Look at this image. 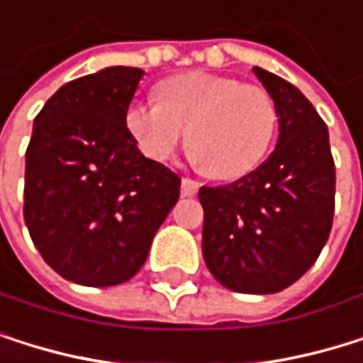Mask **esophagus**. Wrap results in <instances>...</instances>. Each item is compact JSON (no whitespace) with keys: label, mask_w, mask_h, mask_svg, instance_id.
Segmentation results:
<instances>
[{"label":"esophagus","mask_w":363,"mask_h":363,"mask_svg":"<svg viewBox=\"0 0 363 363\" xmlns=\"http://www.w3.org/2000/svg\"><path fill=\"white\" fill-rule=\"evenodd\" d=\"M199 192V182L190 179V177H184L182 179V194L184 196H194Z\"/></svg>","instance_id":"esophagus-1"}]
</instances>
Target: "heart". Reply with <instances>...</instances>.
I'll use <instances>...</instances> for the list:
<instances>
[{
  "instance_id": "obj_1",
  "label": "heart",
  "mask_w": 363,
  "mask_h": 363,
  "mask_svg": "<svg viewBox=\"0 0 363 363\" xmlns=\"http://www.w3.org/2000/svg\"><path fill=\"white\" fill-rule=\"evenodd\" d=\"M159 101H132L125 125L145 155L164 162L188 132L190 157L216 179H238L266 155L277 130L268 90L238 79L184 73L162 82Z\"/></svg>"
}]
</instances>
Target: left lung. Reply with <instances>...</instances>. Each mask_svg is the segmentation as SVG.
I'll return each instance as SVG.
<instances>
[{"instance_id":"obj_1","label":"left lung","mask_w":363,"mask_h":363,"mask_svg":"<svg viewBox=\"0 0 363 363\" xmlns=\"http://www.w3.org/2000/svg\"><path fill=\"white\" fill-rule=\"evenodd\" d=\"M279 116V140L249 175L203 186V259L214 279L245 294L281 292L318 259L333 223L335 164L329 132L290 82L253 69Z\"/></svg>"}]
</instances>
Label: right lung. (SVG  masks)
<instances>
[{"label": "right lung", "mask_w": 363, "mask_h": 363, "mask_svg": "<svg viewBox=\"0 0 363 363\" xmlns=\"http://www.w3.org/2000/svg\"><path fill=\"white\" fill-rule=\"evenodd\" d=\"M143 75L108 67L77 77L34 118L23 218L43 259L73 284L132 279L179 199V175L145 157L125 125Z\"/></svg>", "instance_id": "right-lung-1"}]
</instances>
